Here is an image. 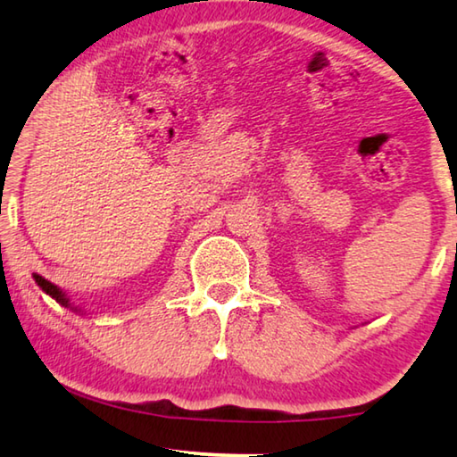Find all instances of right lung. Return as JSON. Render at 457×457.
<instances>
[{
  "instance_id": "add662e5",
  "label": "right lung",
  "mask_w": 457,
  "mask_h": 457,
  "mask_svg": "<svg viewBox=\"0 0 457 457\" xmlns=\"http://www.w3.org/2000/svg\"><path fill=\"white\" fill-rule=\"evenodd\" d=\"M34 282H37V284L42 287V292H46L48 296L57 300L61 306H65V308H71V311H79V308H77V306H75V308L71 306V300L67 298V294L62 292L61 287H57V286H54V284H51V282H48V279H45V278H42V276H38V273H34Z\"/></svg>"
}]
</instances>
